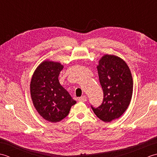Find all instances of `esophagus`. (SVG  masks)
<instances>
[{
    "label": "esophagus",
    "mask_w": 157,
    "mask_h": 157,
    "mask_svg": "<svg viewBox=\"0 0 157 157\" xmlns=\"http://www.w3.org/2000/svg\"><path fill=\"white\" fill-rule=\"evenodd\" d=\"M86 100H87V98H86V96H83L82 97H79L78 98V101L80 102H86Z\"/></svg>",
    "instance_id": "34e87169"
}]
</instances>
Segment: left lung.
I'll use <instances>...</instances> for the list:
<instances>
[{"mask_svg": "<svg viewBox=\"0 0 157 157\" xmlns=\"http://www.w3.org/2000/svg\"><path fill=\"white\" fill-rule=\"evenodd\" d=\"M103 101L98 107L91 108L94 114L105 122L121 117L131 101L133 79L129 67L118 56L105 55L97 66Z\"/></svg>", "mask_w": 157, "mask_h": 157, "instance_id": "obj_1", "label": "left lung"}]
</instances>
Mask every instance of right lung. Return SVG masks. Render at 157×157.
<instances>
[{
    "mask_svg": "<svg viewBox=\"0 0 157 157\" xmlns=\"http://www.w3.org/2000/svg\"><path fill=\"white\" fill-rule=\"evenodd\" d=\"M63 68L59 63L44 61L36 69L31 80V97L35 108L43 118L52 123L65 118L76 103L59 82Z\"/></svg>",
    "mask_w": 157,
    "mask_h": 157,
    "instance_id": "obj_1",
    "label": "right lung"
}]
</instances>
